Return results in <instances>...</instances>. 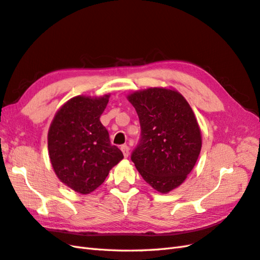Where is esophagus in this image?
I'll return each mask as SVG.
<instances>
[{
    "label": "esophagus",
    "instance_id": "obj_1",
    "mask_svg": "<svg viewBox=\"0 0 260 260\" xmlns=\"http://www.w3.org/2000/svg\"><path fill=\"white\" fill-rule=\"evenodd\" d=\"M120 149H122V152H123L125 157H128V155H129V147L127 146V145H122V147H120Z\"/></svg>",
    "mask_w": 260,
    "mask_h": 260
}]
</instances>
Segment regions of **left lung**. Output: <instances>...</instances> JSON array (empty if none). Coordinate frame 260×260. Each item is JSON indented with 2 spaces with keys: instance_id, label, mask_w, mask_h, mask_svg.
<instances>
[{
  "instance_id": "left-lung-1",
  "label": "left lung",
  "mask_w": 260,
  "mask_h": 260,
  "mask_svg": "<svg viewBox=\"0 0 260 260\" xmlns=\"http://www.w3.org/2000/svg\"><path fill=\"white\" fill-rule=\"evenodd\" d=\"M128 101L141 124V138L131 159L154 189L171 191L186 179L201 153L194 112L182 95L167 88L133 93Z\"/></svg>"
}]
</instances>
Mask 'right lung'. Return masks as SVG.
<instances>
[{
  "label": "right lung",
  "mask_w": 260,
  "mask_h": 260,
  "mask_svg": "<svg viewBox=\"0 0 260 260\" xmlns=\"http://www.w3.org/2000/svg\"><path fill=\"white\" fill-rule=\"evenodd\" d=\"M108 103L76 96L59 108L48 131V153L54 172L70 188L88 194L104 183L124 155L111 144L100 117Z\"/></svg>",
  "instance_id": "add662e5"
}]
</instances>
